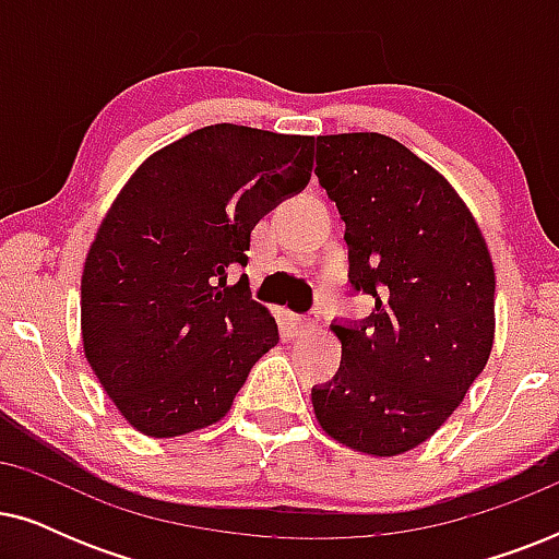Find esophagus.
Segmentation results:
<instances>
[{
	"instance_id": "obj_1",
	"label": "esophagus",
	"mask_w": 559,
	"mask_h": 559,
	"mask_svg": "<svg viewBox=\"0 0 559 559\" xmlns=\"http://www.w3.org/2000/svg\"><path fill=\"white\" fill-rule=\"evenodd\" d=\"M293 320H295V328H297V331H300V333L310 331V328L316 325V320H312V318H305V316H295Z\"/></svg>"
}]
</instances>
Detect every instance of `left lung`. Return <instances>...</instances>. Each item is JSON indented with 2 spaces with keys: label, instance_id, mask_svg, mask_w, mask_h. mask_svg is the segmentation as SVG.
I'll return each instance as SVG.
<instances>
[{
  "label": "left lung",
  "instance_id": "1",
  "mask_svg": "<svg viewBox=\"0 0 559 559\" xmlns=\"http://www.w3.org/2000/svg\"><path fill=\"white\" fill-rule=\"evenodd\" d=\"M320 186L346 221L350 285L377 300L333 325L341 371L312 392L318 425L373 457L430 440L486 369L496 333L491 251L455 188L392 136H318Z\"/></svg>",
  "mask_w": 559,
  "mask_h": 559
}]
</instances>
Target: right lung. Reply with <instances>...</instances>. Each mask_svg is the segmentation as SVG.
<instances>
[{
    "mask_svg": "<svg viewBox=\"0 0 559 559\" xmlns=\"http://www.w3.org/2000/svg\"><path fill=\"white\" fill-rule=\"evenodd\" d=\"M316 136L211 124L157 150L114 198L81 274V341L119 415L147 438L216 425L280 343L231 264L257 221L308 186Z\"/></svg>",
    "mask_w": 559,
    "mask_h": 559,
    "instance_id": "1",
    "label": "right lung"
}]
</instances>
